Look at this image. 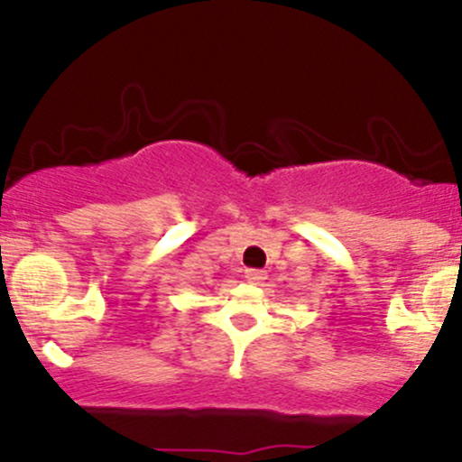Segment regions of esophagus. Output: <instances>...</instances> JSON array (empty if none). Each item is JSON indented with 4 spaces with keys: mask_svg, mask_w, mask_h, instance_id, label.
I'll return each instance as SVG.
<instances>
[{
    "mask_svg": "<svg viewBox=\"0 0 462 462\" xmlns=\"http://www.w3.org/2000/svg\"><path fill=\"white\" fill-rule=\"evenodd\" d=\"M263 279H265L263 270H257V268L245 270V282H248V283H261Z\"/></svg>",
    "mask_w": 462,
    "mask_h": 462,
    "instance_id": "esophagus-1",
    "label": "esophagus"
}]
</instances>
